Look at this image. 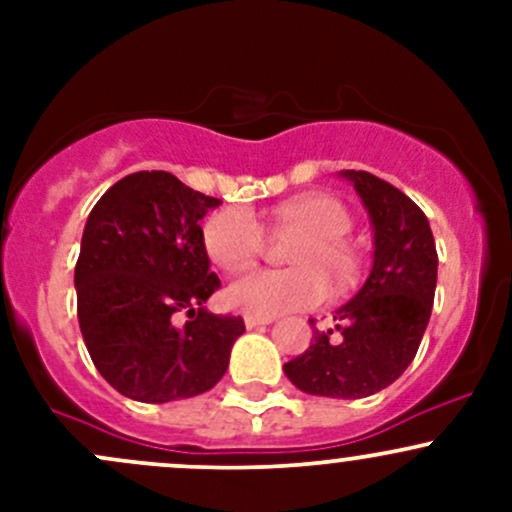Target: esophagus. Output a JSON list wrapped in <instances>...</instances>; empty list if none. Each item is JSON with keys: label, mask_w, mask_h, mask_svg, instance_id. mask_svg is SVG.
I'll return each instance as SVG.
<instances>
[{"label": "esophagus", "mask_w": 512, "mask_h": 512, "mask_svg": "<svg viewBox=\"0 0 512 512\" xmlns=\"http://www.w3.org/2000/svg\"><path fill=\"white\" fill-rule=\"evenodd\" d=\"M275 319L272 317H255V314H247L245 317V327L247 329H257V327H265V324H272Z\"/></svg>", "instance_id": "esophagus-1"}]
</instances>
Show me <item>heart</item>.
Segmentation results:
<instances>
[{"label":"heart","instance_id":"heart-1","mask_svg":"<svg viewBox=\"0 0 512 512\" xmlns=\"http://www.w3.org/2000/svg\"><path fill=\"white\" fill-rule=\"evenodd\" d=\"M272 230L297 235L285 262L289 270H262L237 277L225 289L230 309L255 317L309 309L334 294L349 292L361 277V250L349 240L354 218L332 195H299L270 210ZM203 245L210 260L225 272L255 265L265 247V232L245 208H223L203 227Z\"/></svg>","mask_w":512,"mask_h":512}]
</instances>
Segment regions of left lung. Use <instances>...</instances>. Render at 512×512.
Returning a JSON list of instances; mask_svg holds the SVG:
<instances>
[{
    "instance_id": "1",
    "label": "left lung",
    "mask_w": 512,
    "mask_h": 512,
    "mask_svg": "<svg viewBox=\"0 0 512 512\" xmlns=\"http://www.w3.org/2000/svg\"><path fill=\"white\" fill-rule=\"evenodd\" d=\"M339 175L369 213L374 265L364 287L334 312V329H317L285 374L304 394L364 399L394 384L414 361L431 319L438 255L428 218L409 195L366 170Z\"/></svg>"
}]
</instances>
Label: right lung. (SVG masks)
<instances>
[{
  "label": "right lung",
  "mask_w": 512,
  "mask_h": 512,
  "mask_svg": "<svg viewBox=\"0 0 512 512\" xmlns=\"http://www.w3.org/2000/svg\"><path fill=\"white\" fill-rule=\"evenodd\" d=\"M218 205L165 170H141L111 185L86 220L79 327L98 374L128 399H190L225 376L245 322L203 307L220 280L200 220Z\"/></svg>",
  "instance_id": "obj_1"
}]
</instances>
